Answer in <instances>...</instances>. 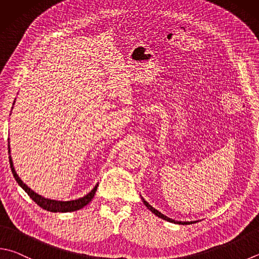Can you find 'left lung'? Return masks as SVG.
Returning <instances> with one entry per match:
<instances>
[{
  "label": "left lung",
  "instance_id": "8db88e82",
  "mask_svg": "<svg viewBox=\"0 0 259 259\" xmlns=\"http://www.w3.org/2000/svg\"><path fill=\"white\" fill-rule=\"evenodd\" d=\"M142 198V202L144 203V205L148 207L151 212H152L153 214H155V215H157L158 218H160V219H163V220H165V221H168V222H172V223H177V224H192V223H194L195 221H190V222H182V221H176V220H174V219H170V218H168V217H165L164 214H162L161 212H159L158 209H155L154 207H152L150 205V204L145 201V199L143 198V197H141Z\"/></svg>",
  "mask_w": 259,
  "mask_h": 259
}]
</instances>
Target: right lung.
<instances>
[{
    "label": "right lung",
    "instance_id": "1",
    "mask_svg": "<svg viewBox=\"0 0 259 259\" xmlns=\"http://www.w3.org/2000/svg\"><path fill=\"white\" fill-rule=\"evenodd\" d=\"M9 153H10V145H9ZM10 167H11L13 177L17 180L19 186H20L24 190V192H26L29 196H30L32 201L36 202L37 205H39L41 208L46 209V211L54 212V213H56V212H62V213L74 212V211H77V209L84 207L87 204H89L91 202V199L94 198L95 194L97 192V187H98V185H96L94 189H92L89 194H87L85 196L81 197V198L73 199V201H56V199L46 198V197L41 196V195H39L38 193L33 192L30 187H28L27 185L22 182L20 177L18 176L16 169H14V167H13V161H12L11 155H10Z\"/></svg>",
    "mask_w": 259,
    "mask_h": 259
}]
</instances>
